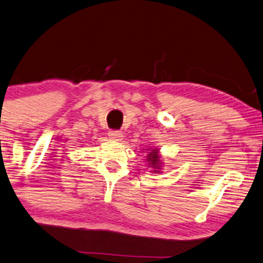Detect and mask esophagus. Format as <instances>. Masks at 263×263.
<instances>
[{"label":"esophagus","instance_id":"obj_1","mask_svg":"<svg viewBox=\"0 0 263 263\" xmlns=\"http://www.w3.org/2000/svg\"><path fill=\"white\" fill-rule=\"evenodd\" d=\"M122 134L120 131H110L109 132V138L111 141H122Z\"/></svg>","mask_w":263,"mask_h":263}]
</instances>
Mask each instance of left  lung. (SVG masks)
I'll return each instance as SVG.
<instances>
[{
  "label": "left lung",
  "instance_id": "obj_1",
  "mask_svg": "<svg viewBox=\"0 0 263 263\" xmlns=\"http://www.w3.org/2000/svg\"><path fill=\"white\" fill-rule=\"evenodd\" d=\"M145 153V152H144ZM145 162L148 163V166L152 169V173L154 174H159L162 172L163 167V160L160 158V152L158 148H148L147 151V156H145Z\"/></svg>",
  "mask_w": 263,
  "mask_h": 263
}]
</instances>
